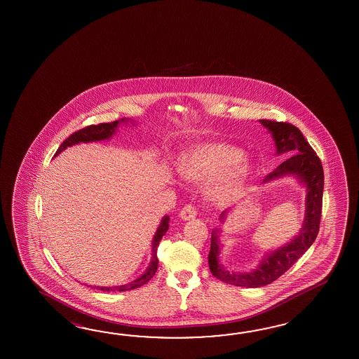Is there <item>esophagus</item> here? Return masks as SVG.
Segmentation results:
<instances>
[{
  "label": "esophagus",
  "mask_w": 359,
  "mask_h": 359,
  "mask_svg": "<svg viewBox=\"0 0 359 359\" xmlns=\"http://www.w3.org/2000/svg\"><path fill=\"white\" fill-rule=\"evenodd\" d=\"M198 215V210L196 208L191 204H187L182 208V210L180 212V217L182 218L183 221H190L192 218H195Z\"/></svg>",
  "instance_id": "esophagus-1"
}]
</instances>
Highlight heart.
I'll list each match as a JSON object with an SVG mask.
<instances>
[{
    "instance_id": "1",
    "label": "heart",
    "mask_w": 359,
    "mask_h": 359,
    "mask_svg": "<svg viewBox=\"0 0 359 359\" xmlns=\"http://www.w3.org/2000/svg\"><path fill=\"white\" fill-rule=\"evenodd\" d=\"M180 176L206 183V195L215 201L233 198L250 175V164L240 149L223 142L192 146L178 161Z\"/></svg>"
}]
</instances>
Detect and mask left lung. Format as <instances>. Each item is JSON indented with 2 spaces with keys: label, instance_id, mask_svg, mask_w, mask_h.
<instances>
[{
  "label": "left lung",
  "instance_id": "1",
  "mask_svg": "<svg viewBox=\"0 0 359 359\" xmlns=\"http://www.w3.org/2000/svg\"><path fill=\"white\" fill-rule=\"evenodd\" d=\"M275 140L277 155H287L289 159L283 161L277 168L269 173L263 182L273 181L283 176L297 177L299 182L306 187L305 198V217L303 227L290 243L268 252L262 263L252 272L237 273L229 272L219 263V231L212 232L210 252L208 257L209 269L214 277L223 283L243 286V287H262L273 283L283 276L297 260L304 254L314 243L320 231V214H322V196H323V168L320 158L313 150L303 133L290 123L276 122L260 119ZM226 218V212L221 215L222 221Z\"/></svg>",
  "mask_w": 359,
  "mask_h": 359
}]
</instances>
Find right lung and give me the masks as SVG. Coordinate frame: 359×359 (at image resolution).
Returning a JSON list of instances; mask_svg holds the SVG:
<instances>
[{"instance_id": "obj_1", "label": "right lung", "mask_w": 359, "mask_h": 359, "mask_svg": "<svg viewBox=\"0 0 359 359\" xmlns=\"http://www.w3.org/2000/svg\"><path fill=\"white\" fill-rule=\"evenodd\" d=\"M128 119H121V121H115L111 123H101L97 126H88L86 128L82 130H76L73 135H70L62 144L60 147L57 149V151L55 154L59 155V154L65 150L67 147L70 146L76 145V144H81V142H96V141H102V140H107V138L111 137L114 135L116 130H118V126L121 123H127ZM169 229V217L165 215L163 217L159 227L155 232V236L153 238V254H151V260H150V264L146 269L145 272L142 275L140 276L136 280L130 281V283H126V285H121V286H93V289H97L101 291H127L133 290V289H137L140 286L145 285L147 281H150L153 278V276L155 275L156 269H158V255H156V250H158V246L161 243L163 236L167 233V231Z\"/></svg>"}]
</instances>
